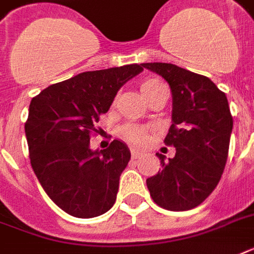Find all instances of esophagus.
<instances>
[{
    "label": "esophagus",
    "mask_w": 254,
    "mask_h": 254,
    "mask_svg": "<svg viewBox=\"0 0 254 254\" xmlns=\"http://www.w3.org/2000/svg\"><path fill=\"white\" fill-rule=\"evenodd\" d=\"M130 153H131V157H133V158H138L139 155H142V151H139L138 149H131Z\"/></svg>",
    "instance_id": "34e87169"
}]
</instances>
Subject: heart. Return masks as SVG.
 Wrapping results in <instances>:
<instances>
[{
  "instance_id": "b5f03b06",
  "label": "heart",
  "mask_w": 254,
  "mask_h": 254,
  "mask_svg": "<svg viewBox=\"0 0 254 254\" xmlns=\"http://www.w3.org/2000/svg\"><path fill=\"white\" fill-rule=\"evenodd\" d=\"M161 85H163V83L157 77H147L141 83L139 89H141V93H142L143 97L146 99L151 92H154ZM123 134L127 141H130L133 143H143L147 138V131L142 127H134V125H129V127H124Z\"/></svg>"
}]
</instances>
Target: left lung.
Instances as JSON below:
<instances>
[{"mask_svg":"<svg viewBox=\"0 0 254 254\" xmlns=\"http://www.w3.org/2000/svg\"><path fill=\"white\" fill-rule=\"evenodd\" d=\"M169 83L173 124L165 143L177 149L169 158L157 153L162 170L147 178L153 200L169 211L201 204L220 181L228 158L233 119L228 100L212 80L171 63H142Z\"/></svg>","mask_w":254,"mask_h":254,"instance_id":"obj_1","label":"left lung"}]
</instances>
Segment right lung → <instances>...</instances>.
Instances as JSON below:
<instances>
[{
    "label": "right lung",
    "instance_id": "obj_1",
    "mask_svg": "<svg viewBox=\"0 0 254 254\" xmlns=\"http://www.w3.org/2000/svg\"><path fill=\"white\" fill-rule=\"evenodd\" d=\"M142 71V64H127L81 72L31 100L25 124L30 163L50 199L68 215L89 219L115 204L130 151L119 139L93 151L89 139L120 88Z\"/></svg>",
    "mask_w": 254,
    "mask_h": 254
}]
</instances>
